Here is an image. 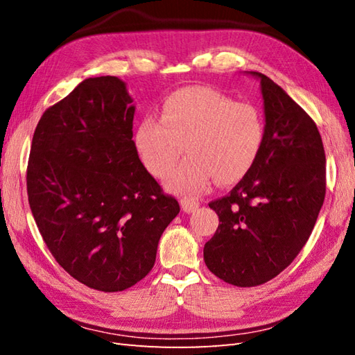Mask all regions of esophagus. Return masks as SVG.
<instances>
[{
    "instance_id": "obj_1",
    "label": "esophagus",
    "mask_w": 355,
    "mask_h": 355,
    "mask_svg": "<svg viewBox=\"0 0 355 355\" xmlns=\"http://www.w3.org/2000/svg\"><path fill=\"white\" fill-rule=\"evenodd\" d=\"M198 207V201L195 200V198H183L182 200V209H183V212H186V214H191V212H193L195 209Z\"/></svg>"
}]
</instances>
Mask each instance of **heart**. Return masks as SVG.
<instances>
[{"instance_id":"1","label":"heart","mask_w":355,"mask_h":355,"mask_svg":"<svg viewBox=\"0 0 355 355\" xmlns=\"http://www.w3.org/2000/svg\"><path fill=\"white\" fill-rule=\"evenodd\" d=\"M266 126L261 111L235 102L216 89L186 87L166 97L162 119L145 116L134 131V146L145 168L163 178L184 150L187 154L166 180L177 193L195 195L210 178L230 184L243 178L258 157Z\"/></svg>"}]
</instances>
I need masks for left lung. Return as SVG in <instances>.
<instances>
[{
    "mask_svg": "<svg viewBox=\"0 0 355 355\" xmlns=\"http://www.w3.org/2000/svg\"><path fill=\"white\" fill-rule=\"evenodd\" d=\"M266 134L258 157L227 197L209 205L220 218L205 245L207 268L224 282L256 286L290 266L325 200V149L313 119L258 71Z\"/></svg>",
    "mask_w": 355,
    "mask_h": 355,
    "instance_id": "obj_1",
    "label": "left lung"
}]
</instances>
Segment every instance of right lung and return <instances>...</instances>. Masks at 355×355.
Instances as JSON below:
<instances>
[{
    "label": "right lung",
    "mask_w": 355,
    "mask_h": 355,
    "mask_svg": "<svg viewBox=\"0 0 355 355\" xmlns=\"http://www.w3.org/2000/svg\"><path fill=\"white\" fill-rule=\"evenodd\" d=\"M134 112L123 80H82L42 114L27 166L28 205L49 250L70 276L105 293L149 273L180 212L140 162Z\"/></svg>",
    "instance_id": "obj_1"
}]
</instances>
